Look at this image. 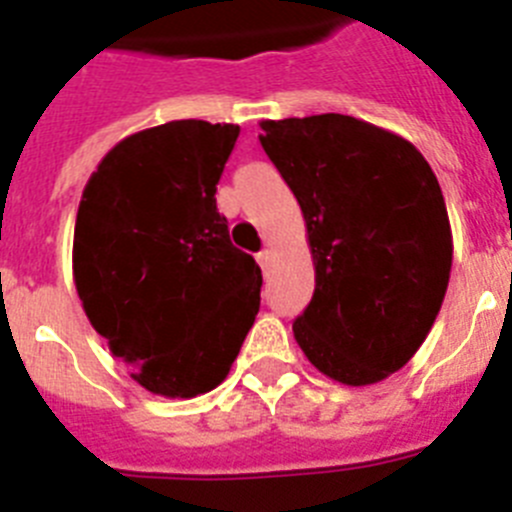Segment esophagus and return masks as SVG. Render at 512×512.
<instances>
[{
	"mask_svg": "<svg viewBox=\"0 0 512 512\" xmlns=\"http://www.w3.org/2000/svg\"><path fill=\"white\" fill-rule=\"evenodd\" d=\"M271 259H274V256H271L269 248H264V251H261L259 256H256V261H259V266H261V269H264V271L271 266Z\"/></svg>",
	"mask_w": 512,
	"mask_h": 512,
	"instance_id": "esophagus-1",
	"label": "esophagus"
}]
</instances>
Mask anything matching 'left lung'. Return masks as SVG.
<instances>
[{
	"mask_svg": "<svg viewBox=\"0 0 512 512\" xmlns=\"http://www.w3.org/2000/svg\"><path fill=\"white\" fill-rule=\"evenodd\" d=\"M261 146L307 223L315 292L292 330L343 384H374L413 359L451 271L441 187L418 148L348 115L261 122Z\"/></svg>",
	"mask_w": 512,
	"mask_h": 512,
	"instance_id": "8db88e82",
	"label": "left lung"
}]
</instances>
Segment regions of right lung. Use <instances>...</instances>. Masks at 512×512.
Instances as JSON below:
<instances>
[{
  "label": "right lung",
  "instance_id": "add662e5",
  "mask_svg": "<svg viewBox=\"0 0 512 512\" xmlns=\"http://www.w3.org/2000/svg\"><path fill=\"white\" fill-rule=\"evenodd\" d=\"M238 125L174 120L117 143L89 179L74 277L89 323L148 392L197 397L228 374L261 302L215 192Z\"/></svg>",
  "mask_w": 512,
  "mask_h": 512
}]
</instances>
